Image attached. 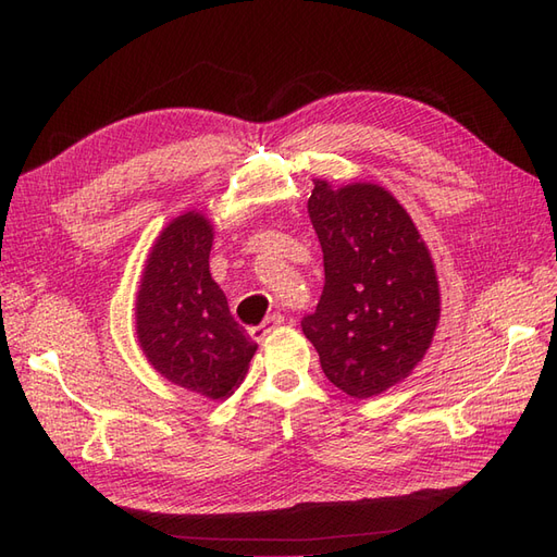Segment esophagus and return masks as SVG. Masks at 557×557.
Masks as SVG:
<instances>
[{
    "instance_id": "esophagus-1",
    "label": "esophagus",
    "mask_w": 557,
    "mask_h": 557,
    "mask_svg": "<svg viewBox=\"0 0 557 557\" xmlns=\"http://www.w3.org/2000/svg\"><path fill=\"white\" fill-rule=\"evenodd\" d=\"M283 315L281 313H272V315H267L264 320H262V323L258 325V327H250V336H252V339H256V342H262L264 339V336L269 334V332H272L274 327H278V325H283Z\"/></svg>"
}]
</instances>
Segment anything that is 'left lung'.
<instances>
[{"label": "left lung", "mask_w": 557, "mask_h": 557, "mask_svg": "<svg viewBox=\"0 0 557 557\" xmlns=\"http://www.w3.org/2000/svg\"><path fill=\"white\" fill-rule=\"evenodd\" d=\"M309 215L325 285L301 330L342 393L367 399L411 374L440 323V281L399 201L374 183L313 181Z\"/></svg>", "instance_id": "left-lung-1"}]
</instances>
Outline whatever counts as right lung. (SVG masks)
<instances>
[{
    "mask_svg": "<svg viewBox=\"0 0 557 557\" xmlns=\"http://www.w3.org/2000/svg\"><path fill=\"white\" fill-rule=\"evenodd\" d=\"M213 225L188 211L148 252L137 295V339L146 360L174 385L225 399L246 376L258 344L232 318L209 272Z\"/></svg>",
    "mask_w": 557,
    "mask_h": 557,
    "instance_id": "obj_1",
    "label": "right lung"
}]
</instances>
